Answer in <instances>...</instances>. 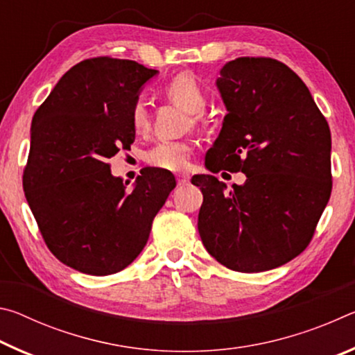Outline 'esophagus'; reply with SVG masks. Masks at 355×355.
Masks as SVG:
<instances>
[{"label": "esophagus", "instance_id": "1", "mask_svg": "<svg viewBox=\"0 0 355 355\" xmlns=\"http://www.w3.org/2000/svg\"><path fill=\"white\" fill-rule=\"evenodd\" d=\"M177 183L180 186L188 184L189 183V175H188V173H178V175H177Z\"/></svg>", "mask_w": 355, "mask_h": 355}]
</instances>
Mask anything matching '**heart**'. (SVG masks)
<instances>
[{"instance_id": "obj_1", "label": "heart", "mask_w": 355, "mask_h": 355, "mask_svg": "<svg viewBox=\"0 0 355 355\" xmlns=\"http://www.w3.org/2000/svg\"><path fill=\"white\" fill-rule=\"evenodd\" d=\"M166 94L169 95L172 101H175L178 106H182L188 112H202L205 110L207 97L200 84L197 83L194 76L188 73L177 75L172 78L166 86ZM131 125L136 131H144L148 127V112L146 105L142 101L135 103L131 110ZM192 153L191 144L183 141H161L153 146L146 153V161L163 171H183L189 163Z\"/></svg>"}]
</instances>
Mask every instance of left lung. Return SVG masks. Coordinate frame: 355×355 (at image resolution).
Returning a JSON list of instances; mask_svg holds the SVG:
<instances>
[{"mask_svg": "<svg viewBox=\"0 0 355 355\" xmlns=\"http://www.w3.org/2000/svg\"><path fill=\"white\" fill-rule=\"evenodd\" d=\"M227 116L205 156L213 173H245L227 186L194 175L208 254L238 272H261L307 248L332 191L330 130L304 81L271 58H238L216 80Z\"/></svg>", "mask_w": 355, "mask_h": 355, "instance_id": "8db88e82", "label": "left lung"}]
</instances>
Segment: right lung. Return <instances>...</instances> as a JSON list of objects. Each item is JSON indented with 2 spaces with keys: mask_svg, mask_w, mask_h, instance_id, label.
<instances>
[{
  "mask_svg": "<svg viewBox=\"0 0 355 355\" xmlns=\"http://www.w3.org/2000/svg\"><path fill=\"white\" fill-rule=\"evenodd\" d=\"M156 73L128 59H86L33 117L23 189L48 249L80 272L127 268L177 184L171 172L146 167L128 191L107 164L135 142L131 110Z\"/></svg>",
  "mask_w": 355,
  "mask_h": 355,
  "instance_id": "1",
  "label": "right lung"
}]
</instances>
